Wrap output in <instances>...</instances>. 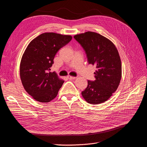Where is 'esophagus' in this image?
Segmentation results:
<instances>
[{"label": "esophagus", "mask_w": 147, "mask_h": 147, "mask_svg": "<svg viewBox=\"0 0 147 147\" xmlns=\"http://www.w3.org/2000/svg\"><path fill=\"white\" fill-rule=\"evenodd\" d=\"M67 78L68 79H69V80H74V79L76 78L75 77H72V76H70V75H68L67 77Z\"/></svg>", "instance_id": "obj_1"}]
</instances>
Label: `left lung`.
Returning <instances> with one entry per match:
<instances>
[{
	"mask_svg": "<svg viewBox=\"0 0 147 147\" xmlns=\"http://www.w3.org/2000/svg\"><path fill=\"white\" fill-rule=\"evenodd\" d=\"M82 46L88 62L95 66V80L88 81L81 95L88 103H103L112 96L119 86L122 65L119 52L113 43L101 34L87 31L74 37Z\"/></svg>",
	"mask_w": 147,
	"mask_h": 147,
	"instance_id": "8db88e82",
	"label": "left lung"
}]
</instances>
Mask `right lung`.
Segmentation results:
<instances>
[{
    "instance_id": "obj_1",
    "label": "right lung",
    "mask_w": 147,
    "mask_h": 147,
    "mask_svg": "<svg viewBox=\"0 0 147 147\" xmlns=\"http://www.w3.org/2000/svg\"><path fill=\"white\" fill-rule=\"evenodd\" d=\"M72 38L69 35L45 32L28 45L21 59L20 76L25 90L35 100L46 103L57 96L64 81L49 70L58 50Z\"/></svg>"
}]
</instances>
